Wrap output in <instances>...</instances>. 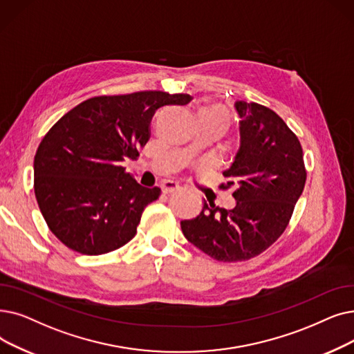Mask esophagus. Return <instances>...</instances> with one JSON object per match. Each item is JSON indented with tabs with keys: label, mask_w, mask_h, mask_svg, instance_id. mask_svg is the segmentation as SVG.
Listing matches in <instances>:
<instances>
[{
	"label": "esophagus",
	"mask_w": 354,
	"mask_h": 354,
	"mask_svg": "<svg viewBox=\"0 0 354 354\" xmlns=\"http://www.w3.org/2000/svg\"><path fill=\"white\" fill-rule=\"evenodd\" d=\"M160 188H162L163 194H172V192H176V191L180 189L179 183L175 182V180H165V182H162Z\"/></svg>",
	"instance_id": "34e87169"
}]
</instances>
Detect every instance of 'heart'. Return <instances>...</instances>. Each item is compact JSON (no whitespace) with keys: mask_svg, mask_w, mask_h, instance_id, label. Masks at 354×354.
<instances>
[{"mask_svg":"<svg viewBox=\"0 0 354 354\" xmlns=\"http://www.w3.org/2000/svg\"><path fill=\"white\" fill-rule=\"evenodd\" d=\"M201 113L207 114V115H211L214 118L221 120L224 124L228 121V111L221 105H209V106H207V109H204Z\"/></svg>","mask_w":354,"mask_h":354,"instance_id":"heart-1","label":"heart"}]
</instances>
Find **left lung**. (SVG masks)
Returning <instances> with one entry per match:
<instances>
[{"mask_svg": "<svg viewBox=\"0 0 354 354\" xmlns=\"http://www.w3.org/2000/svg\"><path fill=\"white\" fill-rule=\"evenodd\" d=\"M240 149L223 172L233 188L232 209L204 201L182 233L199 250L220 262H243L263 253L281 237L299 199L306 171L302 147L286 122L265 105L237 101Z\"/></svg>", "mask_w": 354, "mask_h": 354, "instance_id": "1", "label": "left lung"}]
</instances>
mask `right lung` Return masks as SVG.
Wrapping results in <instances>:
<instances>
[{
	"instance_id": "obj_1",
	"label": "right lung",
	"mask_w": 354,
	"mask_h": 354,
	"mask_svg": "<svg viewBox=\"0 0 354 354\" xmlns=\"http://www.w3.org/2000/svg\"><path fill=\"white\" fill-rule=\"evenodd\" d=\"M191 100L162 91L94 97L46 133L35 156V194L46 224L66 248L97 256L136 236L160 188L139 185L121 162L139 158L159 109Z\"/></svg>"
}]
</instances>
